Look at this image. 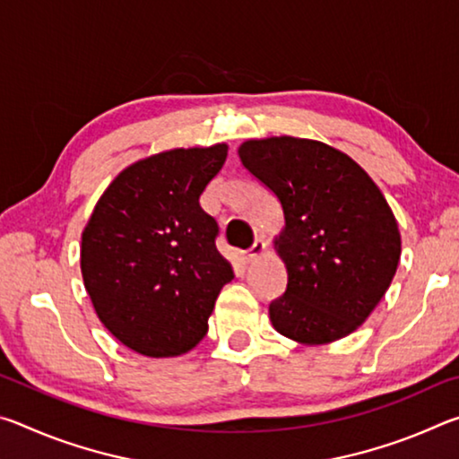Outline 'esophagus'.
<instances>
[{
  "label": "esophagus",
  "instance_id": "esophagus-1",
  "mask_svg": "<svg viewBox=\"0 0 459 459\" xmlns=\"http://www.w3.org/2000/svg\"><path fill=\"white\" fill-rule=\"evenodd\" d=\"M263 251H265V243H263L261 238H257V240H255V243H253L251 248H247V251L240 253V261H243V263H251L253 259H257Z\"/></svg>",
  "mask_w": 459,
  "mask_h": 459
}]
</instances>
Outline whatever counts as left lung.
I'll list each match as a JSON object with an SVG mask.
<instances>
[{"label":"left lung","instance_id":"8db88e82","mask_svg":"<svg viewBox=\"0 0 459 459\" xmlns=\"http://www.w3.org/2000/svg\"><path fill=\"white\" fill-rule=\"evenodd\" d=\"M238 158L285 216L275 245L287 290L269 304L273 328L304 344L352 333L383 299L401 257L383 192L346 153L314 139H251Z\"/></svg>","mask_w":459,"mask_h":459}]
</instances>
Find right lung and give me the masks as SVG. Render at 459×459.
<instances>
[{"instance_id":"add662e5","label":"right lung","mask_w":459,"mask_h":459,"mask_svg":"<svg viewBox=\"0 0 459 459\" xmlns=\"http://www.w3.org/2000/svg\"><path fill=\"white\" fill-rule=\"evenodd\" d=\"M229 147L169 150L135 161L105 190L82 232L84 287L105 328L131 351L180 356L206 336L232 277L200 194Z\"/></svg>"}]
</instances>
